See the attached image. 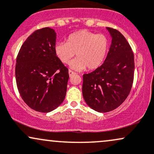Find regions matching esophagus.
Segmentation results:
<instances>
[{"mask_svg":"<svg viewBox=\"0 0 154 154\" xmlns=\"http://www.w3.org/2000/svg\"><path fill=\"white\" fill-rule=\"evenodd\" d=\"M75 74V72H74L72 70H69V77H72V75H74Z\"/></svg>","mask_w":154,"mask_h":154,"instance_id":"34e87169","label":"esophagus"}]
</instances>
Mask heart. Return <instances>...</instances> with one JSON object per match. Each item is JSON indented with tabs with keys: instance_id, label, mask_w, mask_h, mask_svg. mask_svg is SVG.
<instances>
[{
	"instance_id": "obj_1",
	"label": "heart",
	"mask_w": 154,
	"mask_h": 154,
	"mask_svg": "<svg viewBox=\"0 0 154 154\" xmlns=\"http://www.w3.org/2000/svg\"><path fill=\"white\" fill-rule=\"evenodd\" d=\"M109 41L103 34H95L82 29L69 35L66 42H58L54 45L56 57L63 63H69L76 54L77 59L70 63L72 68L88 70L98 68L106 55Z\"/></svg>"
}]
</instances>
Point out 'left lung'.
<instances>
[{"label": "left lung", "instance_id": "8db88e82", "mask_svg": "<svg viewBox=\"0 0 154 154\" xmlns=\"http://www.w3.org/2000/svg\"><path fill=\"white\" fill-rule=\"evenodd\" d=\"M111 44L105 61L95 71L83 75L85 101L98 112H109L128 98L133 83L135 62L130 44L122 33L106 27Z\"/></svg>", "mask_w": 154, "mask_h": 154}]
</instances>
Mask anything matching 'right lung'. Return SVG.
Instances as JSON below:
<instances>
[{
    "label": "right lung",
    "mask_w": 154,
    "mask_h": 154,
    "mask_svg": "<svg viewBox=\"0 0 154 154\" xmlns=\"http://www.w3.org/2000/svg\"><path fill=\"white\" fill-rule=\"evenodd\" d=\"M56 40L54 29H38L24 41L17 58L19 94L28 106L39 112L54 110L66 96L69 70L55 55Z\"/></svg>",
    "instance_id": "right-lung-1"
}]
</instances>
